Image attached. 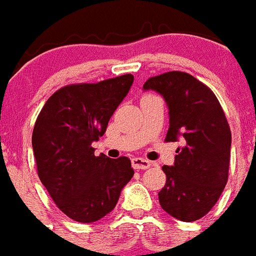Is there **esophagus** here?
Masks as SVG:
<instances>
[{
    "instance_id": "obj_1",
    "label": "esophagus",
    "mask_w": 256,
    "mask_h": 256,
    "mask_svg": "<svg viewBox=\"0 0 256 256\" xmlns=\"http://www.w3.org/2000/svg\"><path fill=\"white\" fill-rule=\"evenodd\" d=\"M132 166H133L134 170H148L149 166H152V162L149 160H145V158H140V157H134L132 160Z\"/></svg>"
}]
</instances>
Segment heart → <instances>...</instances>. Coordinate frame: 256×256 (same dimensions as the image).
<instances>
[{
	"label": "heart",
	"mask_w": 256,
	"mask_h": 256,
	"mask_svg": "<svg viewBox=\"0 0 256 256\" xmlns=\"http://www.w3.org/2000/svg\"><path fill=\"white\" fill-rule=\"evenodd\" d=\"M146 96H148V94H146Z\"/></svg>",
	"instance_id": "b5f03b06"
}]
</instances>
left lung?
I'll return each mask as SVG.
<instances>
[{"instance_id": "8db88e82", "label": "left lung", "mask_w": 256, "mask_h": 256, "mask_svg": "<svg viewBox=\"0 0 256 256\" xmlns=\"http://www.w3.org/2000/svg\"><path fill=\"white\" fill-rule=\"evenodd\" d=\"M144 90H156L170 110L166 141L183 140L174 166H162L166 186L158 202L168 214L191 222L208 214L228 182L230 128L216 94L184 72L150 77Z\"/></svg>"}]
</instances>
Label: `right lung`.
Segmentation results:
<instances>
[{
	"instance_id": "obj_1",
	"label": "right lung",
	"mask_w": 256,
	"mask_h": 256,
	"mask_svg": "<svg viewBox=\"0 0 256 256\" xmlns=\"http://www.w3.org/2000/svg\"><path fill=\"white\" fill-rule=\"evenodd\" d=\"M133 74L96 84L66 85L43 106L32 133L38 175L56 205L78 222H94L115 208L134 171L128 157L94 156L90 145L133 85Z\"/></svg>"
}]
</instances>
